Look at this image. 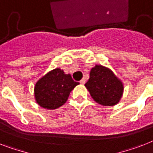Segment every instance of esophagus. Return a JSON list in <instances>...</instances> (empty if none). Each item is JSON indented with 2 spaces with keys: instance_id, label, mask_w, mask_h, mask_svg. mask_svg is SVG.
<instances>
[{
  "instance_id": "obj_1",
  "label": "esophagus",
  "mask_w": 153,
  "mask_h": 153,
  "mask_svg": "<svg viewBox=\"0 0 153 153\" xmlns=\"http://www.w3.org/2000/svg\"><path fill=\"white\" fill-rule=\"evenodd\" d=\"M85 83V80L84 79H82V80L80 81V84H82V85H84Z\"/></svg>"
}]
</instances>
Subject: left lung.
Instances as JSON below:
<instances>
[{
  "mask_svg": "<svg viewBox=\"0 0 153 153\" xmlns=\"http://www.w3.org/2000/svg\"><path fill=\"white\" fill-rule=\"evenodd\" d=\"M85 87L92 99L102 106H114L121 98L124 90L122 82L111 70L102 65L91 69Z\"/></svg>",
  "mask_w": 153,
  "mask_h": 153,
  "instance_id": "obj_1",
  "label": "left lung"
}]
</instances>
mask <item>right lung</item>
I'll list each match as a JSON object with an SVG mask.
<instances>
[{
  "mask_svg": "<svg viewBox=\"0 0 153 153\" xmlns=\"http://www.w3.org/2000/svg\"><path fill=\"white\" fill-rule=\"evenodd\" d=\"M79 84L70 74H66L63 70L56 68L36 82L34 88L36 100L43 108L57 109L65 104L71 91Z\"/></svg>",
  "mask_w": 153,
  "mask_h": 153,
  "instance_id": "1",
  "label": "right lung"
}]
</instances>
